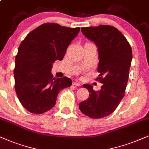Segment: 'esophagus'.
I'll return each mask as SVG.
<instances>
[{
	"label": "esophagus",
	"mask_w": 149,
	"mask_h": 149,
	"mask_svg": "<svg viewBox=\"0 0 149 149\" xmlns=\"http://www.w3.org/2000/svg\"><path fill=\"white\" fill-rule=\"evenodd\" d=\"M73 86H80L81 84L78 82V81H73Z\"/></svg>",
	"instance_id": "34e87169"
}]
</instances>
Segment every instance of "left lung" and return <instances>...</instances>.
<instances>
[{
  "instance_id": "1",
  "label": "left lung",
  "mask_w": 149,
  "mask_h": 149,
  "mask_svg": "<svg viewBox=\"0 0 149 149\" xmlns=\"http://www.w3.org/2000/svg\"><path fill=\"white\" fill-rule=\"evenodd\" d=\"M81 31L98 47L97 71L100 74L96 80L103 85L98 91L93 90L92 85H83L90 94L88 100L80 103L79 108L88 117L104 118L116 110L125 95L132 60V47L124 35L112 26L82 27Z\"/></svg>"
}]
</instances>
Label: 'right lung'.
<instances>
[{"label": "right lung", "mask_w": 149, "mask_h": 149, "mask_svg": "<svg viewBox=\"0 0 149 149\" xmlns=\"http://www.w3.org/2000/svg\"><path fill=\"white\" fill-rule=\"evenodd\" d=\"M80 30L45 23L22 41L15 56V90L21 104L30 112L40 114L49 110L60 91L71 86L70 78H55L51 69L55 61L63 60Z\"/></svg>", "instance_id": "1"}]
</instances>
